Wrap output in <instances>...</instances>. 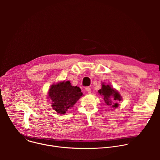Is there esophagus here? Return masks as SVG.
Returning <instances> with one entry per match:
<instances>
[{
  "label": "esophagus",
  "mask_w": 160,
  "mask_h": 160,
  "mask_svg": "<svg viewBox=\"0 0 160 160\" xmlns=\"http://www.w3.org/2000/svg\"><path fill=\"white\" fill-rule=\"evenodd\" d=\"M85 90L87 91V92H88V93H91V88H90V87H87L86 88H85Z\"/></svg>",
  "instance_id": "obj_1"
}]
</instances>
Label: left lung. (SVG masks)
Returning <instances> with one entry per match:
<instances>
[{
    "label": "left lung",
    "mask_w": 160,
    "mask_h": 160,
    "mask_svg": "<svg viewBox=\"0 0 160 160\" xmlns=\"http://www.w3.org/2000/svg\"><path fill=\"white\" fill-rule=\"evenodd\" d=\"M98 92L104 96V101L107 105L115 108L118 106V104L117 102L121 101L122 97L117 91L111 88L110 85L102 84L101 89L98 90Z\"/></svg>",
    "instance_id": "1"
}]
</instances>
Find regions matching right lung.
<instances>
[{
    "mask_svg": "<svg viewBox=\"0 0 160 160\" xmlns=\"http://www.w3.org/2000/svg\"><path fill=\"white\" fill-rule=\"evenodd\" d=\"M52 101V107L58 112L64 115L83 95L81 89L72 86L70 81L60 82L51 87L48 92Z\"/></svg>",
    "mask_w": 160,
    "mask_h": 160,
    "instance_id": "1",
    "label": "right lung"
}]
</instances>
